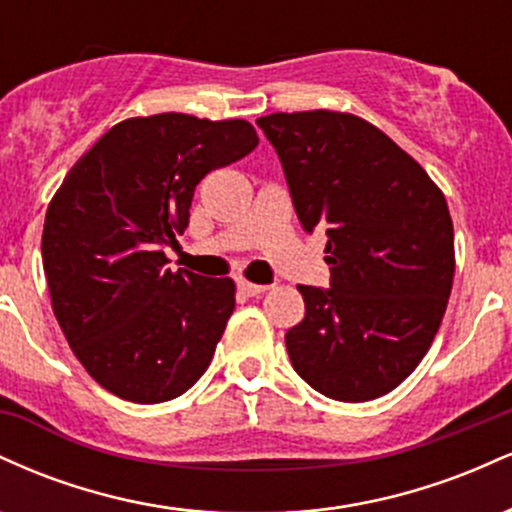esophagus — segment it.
<instances>
[{
  "label": "esophagus",
  "mask_w": 512,
  "mask_h": 512,
  "mask_svg": "<svg viewBox=\"0 0 512 512\" xmlns=\"http://www.w3.org/2000/svg\"><path fill=\"white\" fill-rule=\"evenodd\" d=\"M240 291H243L245 296L255 298V296H262V293H267L269 286H264V284H252V281H240Z\"/></svg>",
  "instance_id": "esophagus-1"
}]
</instances>
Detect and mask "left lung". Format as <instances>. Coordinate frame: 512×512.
I'll return each mask as SVG.
<instances>
[{"label":"left lung","instance_id":"8db88e82","mask_svg":"<svg viewBox=\"0 0 512 512\" xmlns=\"http://www.w3.org/2000/svg\"><path fill=\"white\" fill-rule=\"evenodd\" d=\"M257 125L284 168L298 221L325 231L330 289L298 286L305 317L286 332L296 373L320 395L368 402L419 366L455 276L443 192L370 122L274 113Z\"/></svg>","mask_w":512,"mask_h":512}]
</instances>
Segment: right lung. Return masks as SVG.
Masks as SVG:
<instances>
[{"instance_id": "1", "label": "right lung", "mask_w": 512, "mask_h": 512, "mask_svg": "<svg viewBox=\"0 0 512 512\" xmlns=\"http://www.w3.org/2000/svg\"><path fill=\"white\" fill-rule=\"evenodd\" d=\"M245 120L129 117L69 170L43 228L57 322L98 385L137 404L202 378L236 308V284L170 272L163 248L190 223L195 187L255 149Z\"/></svg>"}]
</instances>
